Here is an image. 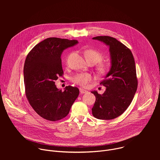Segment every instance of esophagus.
Masks as SVG:
<instances>
[{
    "label": "esophagus",
    "instance_id": "1",
    "mask_svg": "<svg viewBox=\"0 0 160 160\" xmlns=\"http://www.w3.org/2000/svg\"><path fill=\"white\" fill-rule=\"evenodd\" d=\"M80 92L81 93V94H85V93H87L88 92V91L87 90H84V89H83V88H80Z\"/></svg>",
    "mask_w": 160,
    "mask_h": 160
}]
</instances>
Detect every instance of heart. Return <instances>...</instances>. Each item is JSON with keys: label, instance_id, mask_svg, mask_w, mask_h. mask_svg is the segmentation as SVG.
<instances>
[{"label": "heart", "instance_id": "heart-1", "mask_svg": "<svg viewBox=\"0 0 160 160\" xmlns=\"http://www.w3.org/2000/svg\"><path fill=\"white\" fill-rule=\"evenodd\" d=\"M85 57L88 62H93L94 64L101 62L103 59V55L99 51L93 49H88L84 52ZM98 70L101 74H105L109 70V66L106 63H101L98 66ZM93 80L92 75L88 73H78L74 75L71 80L72 82L77 85L81 87H85L88 84Z\"/></svg>", "mask_w": 160, "mask_h": 160}]
</instances>
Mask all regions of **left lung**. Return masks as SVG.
Returning a JSON list of instances; mask_svg holds the SVG:
<instances>
[{
    "label": "left lung",
    "mask_w": 160,
    "mask_h": 160,
    "mask_svg": "<svg viewBox=\"0 0 160 160\" xmlns=\"http://www.w3.org/2000/svg\"><path fill=\"white\" fill-rule=\"evenodd\" d=\"M109 47L111 66L104 79L100 82L106 87L101 95L92 91L96 102L92 112L101 120H112L120 116L131 104L138 88L135 60L131 51L115 38L98 36L92 38Z\"/></svg>",
    "instance_id": "1"
}]
</instances>
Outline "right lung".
Masks as SVG:
<instances>
[{
  "instance_id": "1",
  "label": "right lung",
  "mask_w": 160,
  "mask_h": 160,
  "mask_svg": "<svg viewBox=\"0 0 160 160\" xmlns=\"http://www.w3.org/2000/svg\"><path fill=\"white\" fill-rule=\"evenodd\" d=\"M78 43L76 40L51 37L40 42L29 52L24 65L26 97L42 118L56 122L66 117L79 95L76 87L59 90L55 81L63 75L61 55Z\"/></svg>"
}]
</instances>
